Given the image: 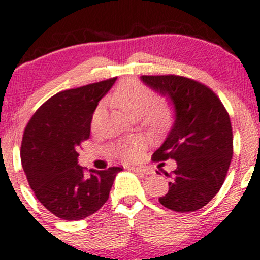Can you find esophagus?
<instances>
[{"mask_svg":"<svg viewBox=\"0 0 260 260\" xmlns=\"http://www.w3.org/2000/svg\"><path fill=\"white\" fill-rule=\"evenodd\" d=\"M129 170H132L133 172H136V174H140V175L150 174V171H149L148 169H144V168H129Z\"/></svg>","mask_w":260,"mask_h":260,"instance_id":"1","label":"esophagus"}]
</instances>
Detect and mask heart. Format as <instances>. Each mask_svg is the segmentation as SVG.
<instances>
[{
    "label": "heart",
    "mask_w": 260,
    "mask_h": 260,
    "mask_svg": "<svg viewBox=\"0 0 260 260\" xmlns=\"http://www.w3.org/2000/svg\"><path fill=\"white\" fill-rule=\"evenodd\" d=\"M112 104L120 107L131 117L142 116L143 121L151 129H164L172 120L171 106L165 101H155V94L150 88L136 79H124L115 88L110 96ZM100 112V107L95 111V116ZM142 140L129 138L117 142L111 148L115 156L124 161H133L139 154Z\"/></svg>",
    "instance_id": "b5f03b06"
}]
</instances>
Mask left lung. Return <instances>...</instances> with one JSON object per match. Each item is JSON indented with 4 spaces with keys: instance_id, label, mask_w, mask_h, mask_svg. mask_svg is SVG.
Masks as SVG:
<instances>
[{
    "instance_id": "1",
    "label": "left lung",
    "mask_w": 260,
    "mask_h": 260,
    "mask_svg": "<svg viewBox=\"0 0 260 260\" xmlns=\"http://www.w3.org/2000/svg\"><path fill=\"white\" fill-rule=\"evenodd\" d=\"M145 84L168 95L175 106L176 120L153 161L174 159L169 192L160 197L165 208L192 213L207 205L221 188L228 175L234 134L229 112L207 85L187 77L142 76Z\"/></svg>"
}]
</instances>
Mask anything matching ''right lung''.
I'll return each mask as SVG.
<instances>
[{
    "label": "right lung",
    "mask_w": 260,
    "mask_h": 260,
    "mask_svg": "<svg viewBox=\"0 0 260 260\" xmlns=\"http://www.w3.org/2000/svg\"><path fill=\"white\" fill-rule=\"evenodd\" d=\"M115 78L59 91L46 100L26 124L20 159L38 201L59 219L82 220L109 199L122 168L103 171L78 165V149L90 136L92 113Z\"/></svg>",
    "instance_id": "right-lung-1"
}]
</instances>
